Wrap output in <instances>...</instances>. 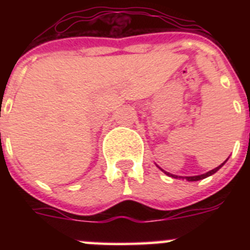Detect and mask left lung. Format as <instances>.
Returning a JSON list of instances; mask_svg holds the SVG:
<instances>
[{
  "label": "left lung",
  "instance_id": "1",
  "mask_svg": "<svg viewBox=\"0 0 250 250\" xmlns=\"http://www.w3.org/2000/svg\"><path fill=\"white\" fill-rule=\"evenodd\" d=\"M227 160H228V159H227ZM225 160V161H227ZM225 161L224 163H223L222 165H219V167H216L215 169H213V170H210V171H208V173H205V174H202V175H195V176H178V175H174V174H170V173H167V171H164V170H163V171H164L165 174H167V175H169V176H171V178H182V179H187L188 182H198V180H202V179H205V178H208V176H210V175H213V174H215L216 171H218V170L220 169V167H223V165L225 164Z\"/></svg>",
  "mask_w": 250,
  "mask_h": 250
}]
</instances>
